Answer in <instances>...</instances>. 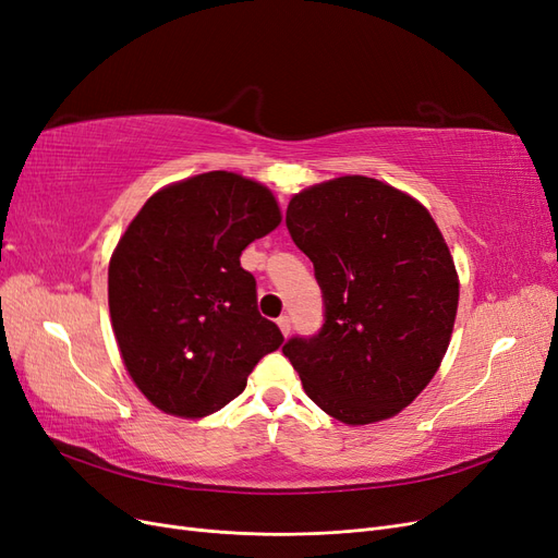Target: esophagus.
<instances>
[{
	"mask_svg": "<svg viewBox=\"0 0 558 558\" xmlns=\"http://www.w3.org/2000/svg\"><path fill=\"white\" fill-rule=\"evenodd\" d=\"M277 324H279V328H281V332H283V335H289V332H291V318L286 316V314L277 318Z\"/></svg>",
	"mask_w": 558,
	"mask_h": 558,
	"instance_id": "esophagus-1",
	"label": "esophagus"
}]
</instances>
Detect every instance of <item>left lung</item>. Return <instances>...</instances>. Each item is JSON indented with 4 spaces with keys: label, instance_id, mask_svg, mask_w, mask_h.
Here are the masks:
<instances>
[{
    "label": "left lung",
    "instance_id": "1",
    "mask_svg": "<svg viewBox=\"0 0 558 558\" xmlns=\"http://www.w3.org/2000/svg\"><path fill=\"white\" fill-rule=\"evenodd\" d=\"M314 263L324 326L283 344L307 396L349 426L398 414L424 391L449 347L459 279L430 214L377 179L340 177L286 211Z\"/></svg>",
    "mask_w": 558,
    "mask_h": 558
}]
</instances>
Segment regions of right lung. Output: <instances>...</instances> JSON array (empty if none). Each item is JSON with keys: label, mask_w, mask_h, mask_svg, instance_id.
Wrapping results in <instances>:
<instances>
[{"label": "right lung", "mask_w": 558, "mask_h": 558, "mask_svg": "<svg viewBox=\"0 0 558 558\" xmlns=\"http://www.w3.org/2000/svg\"><path fill=\"white\" fill-rule=\"evenodd\" d=\"M281 221L265 185L207 172L148 197L109 265V312L140 391L177 416H207L238 398L251 369L281 347L258 312L242 251Z\"/></svg>", "instance_id": "add662e5"}]
</instances>
